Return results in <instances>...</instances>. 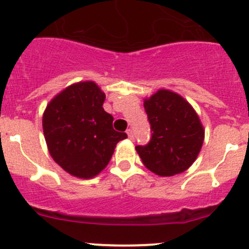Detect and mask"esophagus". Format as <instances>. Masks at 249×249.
Listing matches in <instances>:
<instances>
[{"label":"esophagus","instance_id":"esophagus-1","mask_svg":"<svg viewBox=\"0 0 249 249\" xmlns=\"http://www.w3.org/2000/svg\"><path fill=\"white\" fill-rule=\"evenodd\" d=\"M126 134H127V136H129V139L131 140V141L135 139V137H134V132H132L131 129H127L126 130Z\"/></svg>","mask_w":249,"mask_h":249}]
</instances>
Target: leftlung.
Segmentation results:
<instances>
[{"label":"left lung","mask_w":249,"mask_h":249,"mask_svg":"<svg viewBox=\"0 0 249 249\" xmlns=\"http://www.w3.org/2000/svg\"><path fill=\"white\" fill-rule=\"evenodd\" d=\"M152 130L145 145H137L143 165L157 175L184 172L196 160L205 131L194 108L180 95L160 89L144 100Z\"/></svg>","instance_id":"8db88e82"}]
</instances>
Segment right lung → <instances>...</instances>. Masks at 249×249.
<instances>
[{
  "label": "right lung",
  "instance_id": "1",
  "mask_svg": "<svg viewBox=\"0 0 249 249\" xmlns=\"http://www.w3.org/2000/svg\"><path fill=\"white\" fill-rule=\"evenodd\" d=\"M106 95L94 82L72 84L48 104L43 132L50 155L78 178H92L108 165L125 132L113 129V117L104 109Z\"/></svg>",
  "mask_w": 249,
  "mask_h": 249
}]
</instances>
